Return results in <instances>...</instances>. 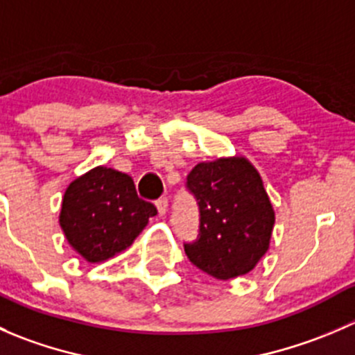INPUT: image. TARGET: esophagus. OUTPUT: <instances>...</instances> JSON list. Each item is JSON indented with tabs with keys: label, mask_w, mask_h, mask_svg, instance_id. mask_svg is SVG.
Returning <instances> with one entry per match:
<instances>
[{
	"label": "esophagus",
	"mask_w": 355,
	"mask_h": 355,
	"mask_svg": "<svg viewBox=\"0 0 355 355\" xmlns=\"http://www.w3.org/2000/svg\"><path fill=\"white\" fill-rule=\"evenodd\" d=\"M156 207H157V213H159L161 216H163V214L168 211V199L166 198H159V199H157L156 200Z\"/></svg>",
	"instance_id": "esophagus-1"
}]
</instances>
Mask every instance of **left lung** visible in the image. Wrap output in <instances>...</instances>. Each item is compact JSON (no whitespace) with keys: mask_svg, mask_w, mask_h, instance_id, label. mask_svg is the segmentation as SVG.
I'll list each match as a JSON object with an SVG mask.
<instances>
[{"mask_svg":"<svg viewBox=\"0 0 355 355\" xmlns=\"http://www.w3.org/2000/svg\"><path fill=\"white\" fill-rule=\"evenodd\" d=\"M185 187L199 206V235L184 244L191 263L218 280L249 273L266 254L275 225L256 168L245 157L199 163Z\"/></svg>","mask_w":355,"mask_h":355,"instance_id":"obj_1","label":"left lung"}]
</instances>
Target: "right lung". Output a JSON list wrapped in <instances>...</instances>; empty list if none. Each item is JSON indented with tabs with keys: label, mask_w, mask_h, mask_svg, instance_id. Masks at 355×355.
Masks as SVG:
<instances>
[{
	"label": "right lung",
	"mask_w": 355,
	"mask_h": 355,
	"mask_svg": "<svg viewBox=\"0 0 355 355\" xmlns=\"http://www.w3.org/2000/svg\"><path fill=\"white\" fill-rule=\"evenodd\" d=\"M156 214L155 204L137 196L132 177L98 166L68 185L60 225L68 244L99 263L127 249Z\"/></svg>",
	"instance_id": "1"
}]
</instances>
